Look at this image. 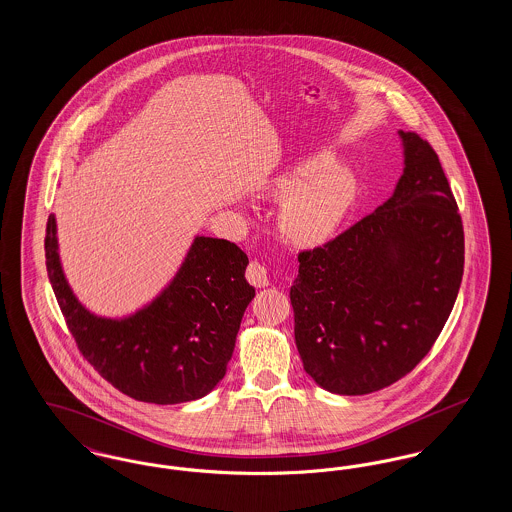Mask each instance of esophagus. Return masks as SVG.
<instances>
[{"instance_id": "esophagus-1", "label": "esophagus", "mask_w": 512, "mask_h": 512, "mask_svg": "<svg viewBox=\"0 0 512 512\" xmlns=\"http://www.w3.org/2000/svg\"><path fill=\"white\" fill-rule=\"evenodd\" d=\"M245 276H247L249 284H253L255 288H265V286H268V282H270L268 280V268L263 263H259V261H251L249 263Z\"/></svg>"}]
</instances>
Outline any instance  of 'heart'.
Segmentation results:
<instances>
[{
	"label": "heart",
	"instance_id": "heart-1",
	"mask_svg": "<svg viewBox=\"0 0 512 512\" xmlns=\"http://www.w3.org/2000/svg\"><path fill=\"white\" fill-rule=\"evenodd\" d=\"M274 192L290 195L280 211L282 232L299 245L326 242L355 199V180L332 157L320 155L276 180Z\"/></svg>",
	"mask_w": 512,
	"mask_h": 512
}]
</instances>
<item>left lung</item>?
<instances>
[{"mask_svg":"<svg viewBox=\"0 0 512 512\" xmlns=\"http://www.w3.org/2000/svg\"><path fill=\"white\" fill-rule=\"evenodd\" d=\"M405 169L390 199L299 253L290 290L305 372L340 395L384 390L438 340L461 288L463 220L438 153L399 130Z\"/></svg>","mask_w":512,"mask_h":512,"instance_id":"left-lung-1","label":"left lung"}]
</instances>
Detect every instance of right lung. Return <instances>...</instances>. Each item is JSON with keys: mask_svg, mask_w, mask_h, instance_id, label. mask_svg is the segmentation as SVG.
Masks as SVG:
<instances>
[{"mask_svg": "<svg viewBox=\"0 0 512 512\" xmlns=\"http://www.w3.org/2000/svg\"><path fill=\"white\" fill-rule=\"evenodd\" d=\"M44 245L49 282L74 341L111 386L136 401L174 405L207 395L224 378L255 297L238 245L197 236L169 288L121 320L96 317L74 297L59 261L53 215Z\"/></svg>", "mask_w": 512, "mask_h": 512, "instance_id": "right-lung-1", "label": "right lung"}]
</instances>
